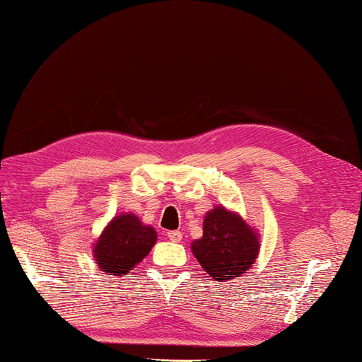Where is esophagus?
I'll return each instance as SVG.
<instances>
[{"instance_id": "1", "label": "esophagus", "mask_w": 362, "mask_h": 362, "mask_svg": "<svg viewBox=\"0 0 362 362\" xmlns=\"http://www.w3.org/2000/svg\"><path fill=\"white\" fill-rule=\"evenodd\" d=\"M166 235H168L170 242H181V238H182L181 231H168Z\"/></svg>"}]
</instances>
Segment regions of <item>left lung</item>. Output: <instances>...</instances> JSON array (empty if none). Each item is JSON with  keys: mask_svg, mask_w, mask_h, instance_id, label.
Listing matches in <instances>:
<instances>
[{"mask_svg": "<svg viewBox=\"0 0 362 362\" xmlns=\"http://www.w3.org/2000/svg\"><path fill=\"white\" fill-rule=\"evenodd\" d=\"M259 245L254 229L242 217L217 206L208 211L204 235L192 243V252L202 269L222 282L245 275L257 259Z\"/></svg>", "mask_w": 362, "mask_h": 362, "instance_id": "1", "label": "left lung"}]
</instances>
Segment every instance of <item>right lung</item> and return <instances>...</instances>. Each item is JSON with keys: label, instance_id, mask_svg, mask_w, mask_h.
<instances>
[{"label": "right lung", "instance_id": "obj_1", "mask_svg": "<svg viewBox=\"0 0 362 362\" xmlns=\"http://www.w3.org/2000/svg\"><path fill=\"white\" fill-rule=\"evenodd\" d=\"M157 242V233L134 214H120L104 229L93 255L107 275L124 276L144 259Z\"/></svg>", "mask_w": 362, "mask_h": 362}]
</instances>
